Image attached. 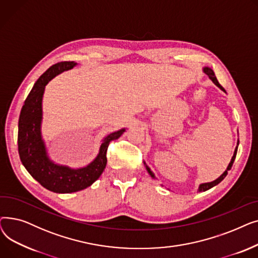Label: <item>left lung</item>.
Returning <instances> with one entry per match:
<instances>
[{"instance_id":"8db88e82","label":"left lung","mask_w":258,"mask_h":258,"mask_svg":"<svg viewBox=\"0 0 258 258\" xmlns=\"http://www.w3.org/2000/svg\"><path fill=\"white\" fill-rule=\"evenodd\" d=\"M204 72L209 76V78L213 81V83L218 86L221 90H223L224 92H226L225 91V89L220 85V83L218 81V79H216V77H215V75H214V72L210 69V68H204ZM236 153H237V146H236V148H235V152H234V155H233V157H232V159H231V162H230L229 163V165H228V167H227V169H226V171L221 175L220 178H218L216 179L215 181H213V182H210V183H204V184H201L200 185V187H199V190L200 191H206V190H208V189H210V188H212L213 186H215V185H218L220 182H222L224 179H225V177L226 175L228 174V171L231 169V167H232V165H233V162H234V160H235V157H236ZM146 169H147V171H148V173H150L152 177L155 179V174L153 173V171L151 170V168L150 167H147L146 166Z\"/></svg>"}]
</instances>
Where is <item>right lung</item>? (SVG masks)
I'll return each mask as SVG.
<instances>
[{
	"label": "right lung",
	"mask_w": 258,
	"mask_h": 258,
	"mask_svg": "<svg viewBox=\"0 0 258 258\" xmlns=\"http://www.w3.org/2000/svg\"><path fill=\"white\" fill-rule=\"evenodd\" d=\"M74 61H60L50 67L40 76L26 98L19 119L18 145L23 165L43 187L56 194H71L91 186L103 172L106 165V152L111 141L118 139L125 132L122 128L112 133L101 143L97 158L90 165L80 169H71L52 163L46 154L40 136L42 99L45 86L56 74L72 69Z\"/></svg>",
	"instance_id": "add662e5"
}]
</instances>
